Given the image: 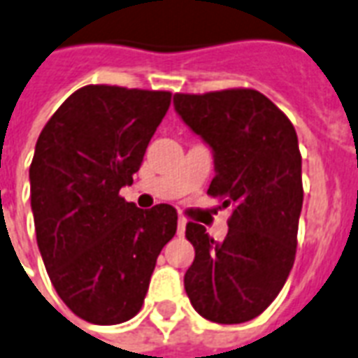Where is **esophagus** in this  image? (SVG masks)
Wrapping results in <instances>:
<instances>
[{
	"instance_id": "obj_1",
	"label": "esophagus",
	"mask_w": 358,
	"mask_h": 358,
	"mask_svg": "<svg viewBox=\"0 0 358 358\" xmlns=\"http://www.w3.org/2000/svg\"><path fill=\"white\" fill-rule=\"evenodd\" d=\"M186 231V218H178V235L182 237Z\"/></svg>"
}]
</instances>
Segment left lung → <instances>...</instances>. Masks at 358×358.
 Wrapping results in <instances>:
<instances>
[{
  "mask_svg": "<svg viewBox=\"0 0 358 358\" xmlns=\"http://www.w3.org/2000/svg\"><path fill=\"white\" fill-rule=\"evenodd\" d=\"M182 121L213 148L210 197L233 206L224 241L189 222L195 260L184 287L195 311L220 324L258 317L285 287L296 258L303 186L290 119L254 89L174 94Z\"/></svg>",
  "mask_w": 358,
  "mask_h": 358,
  "instance_id": "8db88e82",
  "label": "left lung"
}]
</instances>
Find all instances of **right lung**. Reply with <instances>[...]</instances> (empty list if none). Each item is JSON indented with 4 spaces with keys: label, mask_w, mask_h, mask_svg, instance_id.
Instances as JSON below:
<instances>
[{
    "label": "right lung",
    "mask_w": 358,
    "mask_h": 358,
    "mask_svg": "<svg viewBox=\"0 0 358 358\" xmlns=\"http://www.w3.org/2000/svg\"><path fill=\"white\" fill-rule=\"evenodd\" d=\"M171 96L87 85L52 113L36 144L30 195L39 252L58 296L92 324L138 313L157 256L176 233L174 206L142 210L119 195Z\"/></svg>",
    "instance_id": "1"
}]
</instances>
